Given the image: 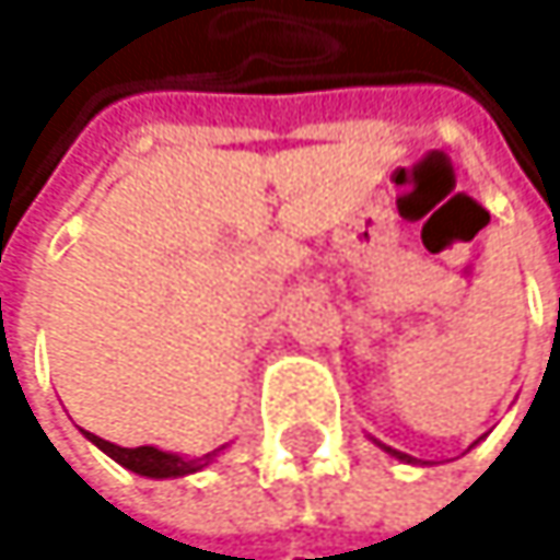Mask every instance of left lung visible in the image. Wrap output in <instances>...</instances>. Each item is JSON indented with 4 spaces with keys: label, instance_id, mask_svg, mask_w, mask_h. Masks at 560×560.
<instances>
[{
    "label": "left lung",
    "instance_id": "obj_1",
    "mask_svg": "<svg viewBox=\"0 0 560 560\" xmlns=\"http://www.w3.org/2000/svg\"><path fill=\"white\" fill-rule=\"evenodd\" d=\"M375 445H378V448H385L388 455H395L398 462H408V465H411V458H408V455H401V452H395V448H388V445H382V442H375Z\"/></svg>",
    "mask_w": 560,
    "mask_h": 560
}]
</instances>
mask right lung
Listing matches in <instances>:
<instances>
[{"instance_id": "add662e5", "label": "right lung", "mask_w": 560, "mask_h": 560, "mask_svg": "<svg viewBox=\"0 0 560 560\" xmlns=\"http://www.w3.org/2000/svg\"><path fill=\"white\" fill-rule=\"evenodd\" d=\"M85 434H89V442H92L95 448H102L108 458H115L122 468H129V471H136V475H145V478H182V475H191V471H202V468L215 458V452H222V448H215V452H209V455H202V458H182V455H172V452H159V448H152V445H142V448H118V445L105 442V438H98V434H92V431H85Z\"/></svg>"}]
</instances>
